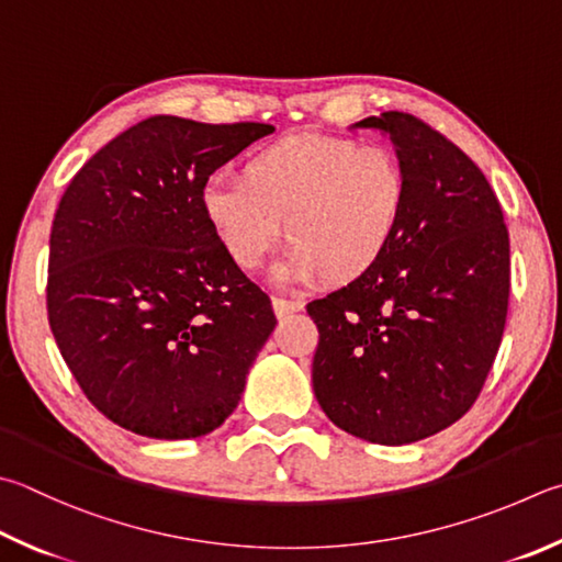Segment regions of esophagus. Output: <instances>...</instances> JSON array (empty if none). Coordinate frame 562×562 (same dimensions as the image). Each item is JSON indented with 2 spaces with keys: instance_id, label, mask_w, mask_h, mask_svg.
I'll return each mask as SVG.
<instances>
[{
  "instance_id": "esophagus-1",
  "label": "esophagus",
  "mask_w": 562,
  "mask_h": 562,
  "mask_svg": "<svg viewBox=\"0 0 562 562\" xmlns=\"http://www.w3.org/2000/svg\"><path fill=\"white\" fill-rule=\"evenodd\" d=\"M272 310H274V314H278V319H282V316H288L292 312H302L304 310V302L272 297Z\"/></svg>"
}]
</instances>
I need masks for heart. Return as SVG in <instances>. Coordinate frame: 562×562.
<instances>
[{
    "label": "heart",
    "instance_id": "heart-1",
    "mask_svg": "<svg viewBox=\"0 0 562 562\" xmlns=\"http://www.w3.org/2000/svg\"><path fill=\"white\" fill-rule=\"evenodd\" d=\"M411 177L393 149L297 132L243 161L240 181L201 191L203 218L243 270H255L288 233L282 274L346 288L363 280L401 233Z\"/></svg>",
    "mask_w": 562,
    "mask_h": 562
}]
</instances>
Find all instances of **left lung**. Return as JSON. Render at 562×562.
<instances>
[{
	"label": "left lung",
	"mask_w": 562,
	"mask_h": 562,
	"mask_svg": "<svg viewBox=\"0 0 562 562\" xmlns=\"http://www.w3.org/2000/svg\"><path fill=\"white\" fill-rule=\"evenodd\" d=\"M353 127L391 135L411 199L379 268L307 304L319 329L312 385L336 427L407 445L482 393L506 326L508 228L482 169L427 122L391 110Z\"/></svg>",
	"instance_id": "left-lung-1"
}]
</instances>
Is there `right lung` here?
<instances>
[{"label": "right lung", "mask_w": 562, "mask_h": 562, "mask_svg": "<svg viewBox=\"0 0 562 562\" xmlns=\"http://www.w3.org/2000/svg\"><path fill=\"white\" fill-rule=\"evenodd\" d=\"M270 132L147 117L95 151L60 196L50 331L88 401L130 432L189 440L216 430L278 324L201 211L213 171Z\"/></svg>", "instance_id": "add662e5"}]
</instances>
